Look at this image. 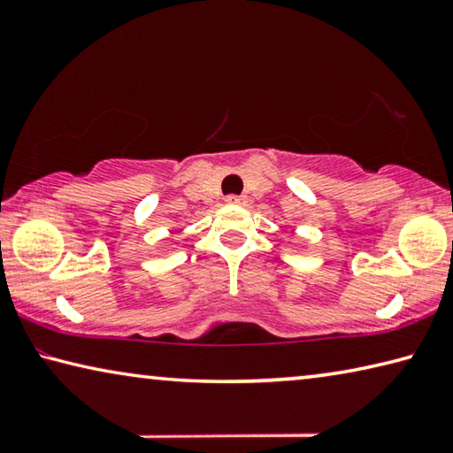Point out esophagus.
Wrapping results in <instances>:
<instances>
[{
	"mask_svg": "<svg viewBox=\"0 0 453 453\" xmlns=\"http://www.w3.org/2000/svg\"><path fill=\"white\" fill-rule=\"evenodd\" d=\"M226 202H227V203H237V205H242V203L248 202V197H243V196H227V197H226Z\"/></svg>",
	"mask_w": 453,
	"mask_h": 453,
	"instance_id": "1",
	"label": "esophagus"
}]
</instances>
